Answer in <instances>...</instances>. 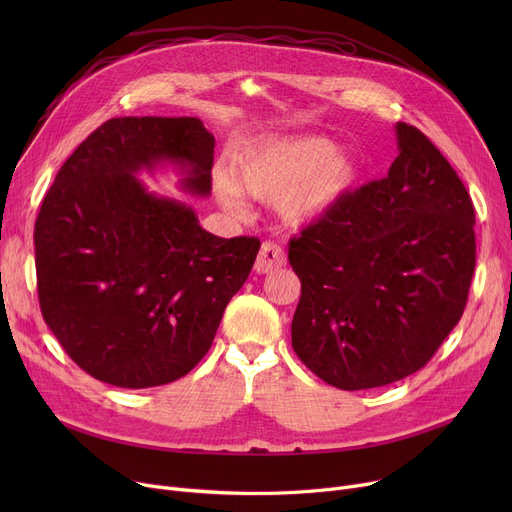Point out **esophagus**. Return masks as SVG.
<instances>
[{
	"label": "esophagus",
	"mask_w": 512,
	"mask_h": 512,
	"mask_svg": "<svg viewBox=\"0 0 512 512\" xmlns=\"http://www.w3.org/2000/svg\"><path fill=\"white\" fill-rule=\"evenodd\" d=\"M286 263V255L284 249L278 247L276 242H263L261 251L257 255L255 261V272L257 274H272Z\"/></svg>",
	"instance_id": "34e87169"
}]
</instances>
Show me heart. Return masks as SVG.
I'll return each mask as SVG.
<instances>
[{"label": "heart", "instance_id": "1", "mask_svg": "<svg viewBox=\"0 0 512 512\" xmlns=\"http://www.w3.org/2000/svg\"><path fill=\"white\" fill-rule=\"evenodd\" d=\"M234 180H220V199L236 209L240 191L257 199H276L282 218L309 224L328 215L363 176L361 161L340 155L324 137H286L261 141L234 159Z\"/></svg>", "mask_w": 512, "mask_h": 512}]
</instances>
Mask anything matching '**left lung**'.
<instances>
[{"instance_id": "obj_1", "label": "left lung", "mask_w": 512, "mask_h": 512, "mask_svg": "<svg viewBox=\"0 0 512 512\" xmlns=\"http://www.w3.org/2000/svg\"><path fill=\"white\" fill-rule=\"evenodd\" d=\"M382 180L292 238L301 280L292 348L330 386L367 390L419 371L459 324L475 270V209L421 130L396 124Z\"/></svg>"}]
</instances>
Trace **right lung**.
Wrapping results in <instances>:
<instances>
[{
	"label": "right lung",
	"instance_id": "1",
	"mask_svg": "<svg viewBox=\"0 0 512 512\" xmlns=\"http://www.w3.org/2000/svg\"><path fill=\"white\" fill-rule=\"evenodd\" d=\"M213 134L199 118H112L76 147L35 222L45 324L68 357L118 388L176 382L209 351L259 238H220L137 178L174 166L211 193Z\"/></svg>",
	"mask_w": 512,
	"mask_h": 512
}]
</instances>
